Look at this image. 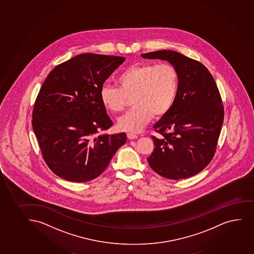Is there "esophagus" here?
I'll return each mask as SVG.
<instances>
[{"mask_svg":"<svg viewBox=\"0 0 254 254\" xmlns=\"http://www.w3.org/2000/svg\"><path fill=\"white\" fill-rule=\"evenodd\" d=\"M127 137H128V139H129V140H134V139H136L138 136L136 134H134V133H130V132H129V133L127 134Z\"/></svg>","mask_w":254,"mask_h":254,"instance_id":"1","label":"esophagus"}]
</instances>
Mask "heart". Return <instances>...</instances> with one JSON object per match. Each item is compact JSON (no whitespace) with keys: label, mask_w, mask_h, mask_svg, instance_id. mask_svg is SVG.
Listing matches in <instances>:
<instances>
[{"label":"heart","mask_w":254,"mask_h":254,"mask_svg":"<svg viewBox=\"0 0 254 254\" xmlns=\"http://www.w3.org/2000/svg\"><path fill=\"white\" fill-rule=\"evenodd\" d=\"M116 84L118 87L102 86V105L112 113H120L132 97L134 108L120 117L117 125L121 130L138 132L153 114L163 116L172 108L178 91L179 74L168 63L132 65L118 75Z\"/></svg>","instance_id":"1"}]
</instances>
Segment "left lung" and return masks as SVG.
<instances>
[{
    "mask_svg": "<svg viewBox=\"0 0 254 254\" xmlns=\"http://www.w3.org/2000/svg\"><path fill=\"white\" fill-rule=\"evenodd\" d=\"M166 60L176 68L179 87L172 108L153 126L154 149L147 158L155 172L170 180L191 177L211 162L224 121V106L213 76L204 65L170 51L141 55Z\"/></svg>",
    "mask_w": 254,
    "mask_h": 254,
    "instance_id": "8db88e82",
    "label": "left lung"
}]
</instances>
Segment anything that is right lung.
Returning <instances> with one entry per match:
<instances>
[{
	"label": "right lung",
	"instance_id": "1",
	"mask_svg": "<svg viewBox=\"0 0 254 254\" xmlns=\"http://www.w3.org/2000/svg\"><path fill=\"white\" fill-rule=\"evenodd\" d=\"M126 59L84 53L54 67L45 79L32 115L42 157L60 178L85 182L98 177L125 133L101 134L113 126L100 97L101 89Z\"/></svg>",
	"mask_w": 254,
	"mask_h": 254
}]
</instances>
